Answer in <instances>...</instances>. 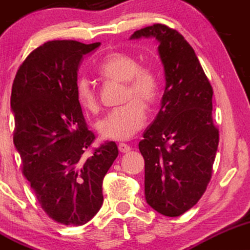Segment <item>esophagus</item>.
Here are the masks:
<instances>
[{"mask_svg":"<svg viewBox=\"0 0 250 250\" xmlns=\"http://www.w3.org/2000/svg\"><path fill=\"white\" fill-rule=\"evenodd\" d=\"M118 148H119V151L122 153H126L131 150V146L127 144H124V143H120V144L118 145Z\"/></svg>","mask_w":250,"mask_h":250,"instance_id":"1","label":"esophagus"}]
</instances>
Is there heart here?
<instances>
[{
    "instance_id": "obj_1",
    "label": "heart",
    "mask_w": 250,
    "mask_h": 250,
    "mask_svg": "<svg viewBox=\"0 0 250 250\" xmlns=\"http://www.w3.org/2000/svg\"><path fill=\"white\" fill-rule=\"evenodd\" d=\"M98 72L105 79L125 83L124 102L122 107L111 111L98 123L97 128L105 139L126 140L144 127L146 122L145 108L157 99L159 93V79L151 67H139L138 61L125 53L113 52L106 55L98 67ZM77 99L83 110H99L97 95L88 80L77 83ZM136 99V101H133Z\"/></svg>"
}]
</instances>
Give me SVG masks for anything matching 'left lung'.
<instances>
[{
	"label": "left lung",
	"mask_w": 250,
	"mask_h": 250,
	"mask_svg": "<svg viewBox=\"0 0 250 250\" xmlns=\"http://www.w3.org/2000/svg\"><path fill=\"white\" fill-rule=\"evenodd\" d=\"M153 38L165 74L161 110L145 130V198L157 212L177 217L206 191L218 146L212 122V87L195 50L177 30L153 24L130 40Z\"/></svg>",
	"instance_id": "obj_1"
}]
</instances>
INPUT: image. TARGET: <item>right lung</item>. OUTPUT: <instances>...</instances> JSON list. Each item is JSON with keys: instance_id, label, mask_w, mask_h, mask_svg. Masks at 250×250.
<instances>
[{"instance_id": "1", "label": "right lung", "mask_w": 250, "mask_h": 250, "mask_svg": "<svg viewBox=\"0 0 250 250\" xmlns=\"http://www.w3.org/2000/svg\"><path fill=\"white\" fill-rule=\"evenodd\" d=\"M100 46L48 41L33 50L14 79V145L41 208L64 226H83L102 208L103 179L118 156L114 142L86 153L95 139L77 99L78 67Z\"/></svg>"}]
</instances>
